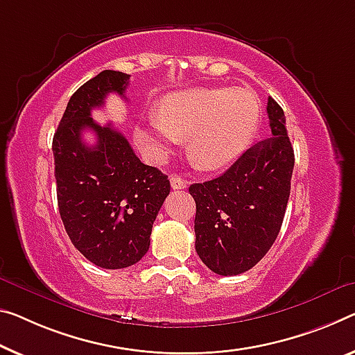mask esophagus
<instances>
[{
    "label": "esophagus",
    "instance_id": "obj_1",
    "mask_svg": "<svg viewBox=\"0 0 355 355\" xmlns=\"http://www.w3.org/2000/svg\"><path fill=\"white\" fill-rule=\"evenodd\" d=\"M170 182H171V187L174 190H181V189L187 187V181L182 179L181 176H178V174H173V176L170 178Z\"/></svg>",
    "mask_w": 355,
    "mask_h": 355
}]
</instances>
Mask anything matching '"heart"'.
Returning <instances> with one entry per match:
<instances>
[{"label": "heart", "instance_id": "obj_1", "mask_svg": "<svg viewBox=\"0 0 355 355\" xmlns=\"http://www.w3.org/2000/svg\"><path fill=\"white\" fill-rule=\"evenodd\" d=\"M260 101L248 89L196 87L162 98L157 116L135 130L147 159L163 162L187 138L190 160L201 170H217L238 159L260 125Z\"/></svg>", "mask_w": 355, "mask_h": 355}]
</instances>
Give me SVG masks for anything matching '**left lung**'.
<instances>
[{
    "label": "left lung",
    "mask_w": 355,
    "mask_h": 355,
    "mask_svg": "<svg viewBox=\"0 0 355 355\" xmlns=\"http://www.w3.org/2000/svg\"><path fill=\"white\" fill-rule=\"evenodd\" d=\"M266 112L270 138L249 147L222 176L189 187L196 203V254L220 276L257 265L284 220L295 157L282 107L268 98Z\"/></svg>",
    "instance_id": "1"
}]
</instances>
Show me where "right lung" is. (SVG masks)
I'll return each mask as SVG.
<instances>
[{
  "label": "right lung",
  "mask_w": 355,
  "mask_h": 355,
  "mask_svg": "<svg viewBox=\"0 0 355 355\" xmlns=\"http://www.w3.org/2000/svg\"><path fill=\"white\" fill-rule=\"evenodd\" d=\"M130 74L105 69L69 98L52 141L60 217L71 243L92 263L121 270L144 257L170 179L144 165L111 123L92 119L107 94L123 96ZM84 129L97 135L87 146Z\"/></svg>",
  "instance_id": "obj_1"
}]
</instances>
